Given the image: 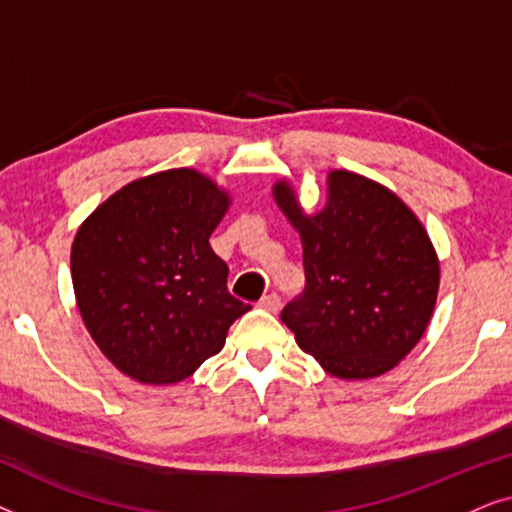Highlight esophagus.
<instances>
[{
	"label": "esophagus",
	"mask_w": 512,
	"mask_h": 512,
	"mask_svg": "<svg viewBox=\"0 0 512 512\" xmlns=\"http://www.w3.org/2000/svg\"><path fill=\"white\" fill-rule=\"evenodd\" d=\"M258 305H261L263 310H268V312H277L279 305H282V298H279L277 293H265V296L258 300Z\"/></svg>",
	"instance_id": "1"
}]
</instances>
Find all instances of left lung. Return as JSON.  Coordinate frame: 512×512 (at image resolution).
<instances>
[{"instance_id":"1","label":"left lung","mask_w":512,"mask_h":512,"mask_svg":"<svg viewBox=\"0 0 512 512\" xmlns=\"http://www.w3.org/2000/svg\"><path fill=\"white\" fill-rule=\"evenodd\" d=\"M275 200L303 240L305 289L282 310L303 352L342 380L387 373L417 345L440 268L417 216L354 172L328 174V205L305 216L286 181Z\"/></svg>"}]
</instances>
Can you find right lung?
Here are the masks:
<instances>
[{"instance_id": "obj_1", "label": "right lung", "mask_w": 512, "mask_h": 512, "mask_svg": "<svg viewBox=\"0 0 512 512\" xmlns=\"http://www.w3.org/2000/svg\"><path fill=\"white\" fill-rule=\"evenodd\" d=\"M228 195L195 170L137 179L83 221L72 244V282L102 354L144 384L186 380L219 354L249 310L230 296L228 265L209 235Z\"/></svg>"}]
</instances>
